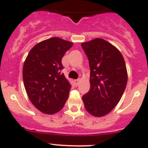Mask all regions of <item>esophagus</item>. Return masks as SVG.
I'll use <instances>...</instances> for the list:
<instances>
[{"mask_svg":"<svg viewBox=\"0 0 148 148\" xmlns=\"http://www.w3.org/2000/svg\"><path fill=\"white\" fill-rule=\"evenodd\" d=\"M74 82H75V84L76 85V86H78V84H79V82H80V79L75 80V81H74Z\"/></svg>","mask_w":148,"mask_h":148,"instance_id":"1","label":"esophagus"}]
</instances>
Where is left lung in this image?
<instances>
[{"label": "left lung", "instance_id": "obj_1", "mask_svg": "<svg viewBox=\"0 0 148 148\" xmlns=\"http://www.w3.org/2000/svg\"><path fill=\"white\" fill-rule=\"evenodd\" d=\"M81 46L90 67V89L82 97L85 108L93 116H103L117 105L126 87L125 60L118 49L101 38Z\"/></svg>", "mask_w": 148, "mask_h": 148}]
</instances>
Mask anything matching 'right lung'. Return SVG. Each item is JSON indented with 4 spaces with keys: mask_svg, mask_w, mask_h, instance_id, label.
Wrapping results in <instances>:
<instances>
[{
    "mask_svg": "<svg viewBox=\"0 0 148 148\" xmlns=\"http://www.w3.org/2000/svg\"><path fill=\"white\" fill-rule=\"evenodd\" d=\"M73 43L53 37L36 44L24 62L23 78L31 102L42 113L53 114L63 108L71 85L63 73L62 59Z\"/></svg>",
    "mask_w": 148,
    "mask_h": 148,
    "instance_id": "1",
    "label": "right lung"
}]
</instances>
